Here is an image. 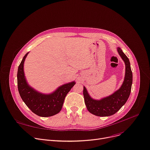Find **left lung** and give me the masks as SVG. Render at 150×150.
I'll list each match as a JSON object with an SVG mask.
<instances>
[{"mask_svg":"<svg viewBox=\"0 0 150 150\" xmlns=\"http://www.w3.org/2000/svg\"><path fill=\"white\" fill-rule=\"evenodd\" d=\"M117 52L125 64V75L122 86L112 95L95 100L89 96L85 87L83 89L84 102L88 111L98 116H109L114 115L125 104L130 95L133 83V74L129 59L117 47Z\"/></svg>","mask_w":150,"mask_h":150,"instance_id":"left-lung-1","label":"left lung"}]
</instances>
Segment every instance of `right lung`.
<instances>
[{
	"mask_svg": "<svg viewBox=\"0 0 150 150\" xmlns=\"http://www.w3.org/2000/svg\"><path fill=\"white\" fill-rule=\"evenodd\" d=\"M27 53L18 66L17 71L18 91L22 100L35 115L42 117H49L58 113L62 108L64 99L75 85V81L59 87L52 93L45 95L37 92L30 87L26 81L23 64Z\"/></svg>",
	"mask_w": 150,
	"mask_h": 150,
	"instance_id": "add662e5",
	"label": "right lung"
}]
</instances>
